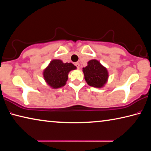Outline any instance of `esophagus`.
I'll list each match as a JSON object with an SVG mask.
<instances>
[{
    "label": "esophagus",
    "instance_id": "esophagus-1",
    "mask_svg": "<svg viewBox=\"0 0 151 151\" xmlns=\"http://www.w3.org/2000/svg\"><path fill=\"white\" fill-rule=\"evenodd\" d=\"M75 65L76 66V67H77L78 69H79V68H80V64H79L78 63H75Z\"/></svg>",
    "mask_w": 151,
    "mask_h": 151
}]
</instances>
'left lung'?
<instances>
[{"label": "left lung", "mask_w": 151, "mask_h": 151, "mask_svg": "<svg viewBox=\"0 0 151 151\" xmlns=\"http://www.w3.org/2000/svg\"><path fill=\"white\" fill-rule=\"evenodd\" d=\"M87 64V66L83 68L86 83L89 86L95 88L103 87L109 78L106 68L96 59L89 60Z\"/></svg>", "instance_id": "obj_1"}]
</instances>
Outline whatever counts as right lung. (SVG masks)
Here are the masks:
<instances>
[{"label": "right lung", "instance_id": "1", "mask_svg": "<svg viewBox=\"0 0 151 151\" xmlns=\"http://www.w3.org/2000/svg\"><path fill=\"white\" fill-rule=\"evenodd\" d=\"M76 69L72 63H64L59 59L51 60L43 70V77L47 85L52 88H59L66 85L70 70Z\"/></svg>", "mask_w": 151, "mask_h": 151}]
</instances>
